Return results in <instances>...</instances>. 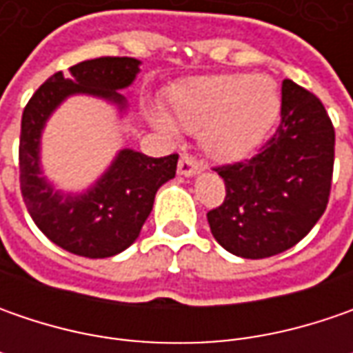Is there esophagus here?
I'll use <instances>...</instances> for the list:
<instances>
[{
    "label": "esophagus",
    "mask_w": 353,
    "mask_h": 353,
    "mask_svg": "<svg viewBox=\"0 0 353 353\" xmlns=\"http://www.w3.org/2000/svg\"><path fill=\"white\" fill-rule=\"evenodd\" d=\"M202 169V165L194 161L192 157L183 155L181 157V161H179V174H183V176H192V174H196Z\"/></svg>",
    "instance_id": "1"
}]
</instances>
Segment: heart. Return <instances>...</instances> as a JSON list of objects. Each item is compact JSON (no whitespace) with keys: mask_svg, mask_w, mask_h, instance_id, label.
<instances>
[{"mask_svg":"<svg viewBox=\"0 0 353 353\" xmlns=\"http://www.w3.org/2000/svg\"><path fill=\"white\" fill-rule=\"evenodd\" d=\"M281 96L271 78L222 74L186 82L170 96V116L179 128L202 129V145L212 157L234 159L250 153L277 121ZM165 131L174 125L153 114Z\"/></svg>","mask_w":353,"mask_h":353,"instance_id":"b5f03b06","label":"heart"}]
</instances>
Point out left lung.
I'll return each mask as SVG.
<instances>
[{"label": "left lung", "instance_id": "left-lung-1", "mask_svg": "<svg viewBox=\"0 0 353 353\" xmlns=\"http://www.w3.org/2000/svg\"><path fill=\"white\" fill-rule=\"evenodd\" d=\"M334 143V125L322 102L283 80L275 135L251 159L214 169L225 184L224 202L206 214L216 241L245 259L296 245L326 210Z\"/></svg>", "mask_w": 353, "mask_h": 353}]
</instances>
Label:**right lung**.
Here are the masks:
<instances>
[{"instance_id":"add662e5","label":"right lung","mask_w":353,"mask_h":353,"mask_svg":"<svg viewBox=\"0 0 353 353\" xmlns=\"http://www.w3.org/2000/svg\"><path fill=\"white\" fill-rule=\"evenodd\" d=\"M137 59L102 57L78 62L68 74L57 72L37 90L23 110L19 183L23 202L37 228L62 250L102 259L117 255L139 237L153 210L157 190L174 179L179 155L153 159L121 149L110 169L82 194L54 190L41 170V135L50 114L68 96L88 94L128 108L119 94L139 74Z\"/></svg>"}]
</instances>
